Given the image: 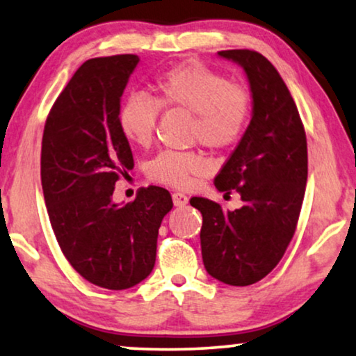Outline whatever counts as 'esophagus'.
<instances>
[{"label": "esophagus", "mask_w": 356, "mask_h": 356, "mask_svg": "<svg viewBox=\"0 0 356 356\" xmlns=\"http://www.w3.org/2000/svg\"><path fill=\"white\" fill-rule=\"evenodd\" d=\"M173 204L177 207H183V206H186L188 204V201H189V197L186 196V194H183V193H173Z\"/></svg>", "instance_id": "1"}]
</instances>
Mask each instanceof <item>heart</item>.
I'll return each mask as SVG.
<instances>
[{"instance_id": "heart-1", "label": "heart", "mask_w": 356, "mask_h": 356, "mask_svg": "<svg viewBox=\"0 0 356 356\" xmlns=\"http://www.w3.org/2000/svg\"><path fill=\"white\" fill-rule=\"evenodd\" d=\"M159 108L191 115V139L209 149H228L243 138L252 113V97L245 86L230 82L201 63H181L154 81V97L131 94L121 102L118 124L131 144L152 143ZM202 154L165 150L149 163L154 181L186 188L209 172Z\"/></svg>"}]
</instances>
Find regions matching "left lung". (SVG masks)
<instances>
[{
    "label": "left lung",
    "mask_w": 356,
    "mask_h": 356,
    "mask_svg": "<svg viewBox=\"0 0 356 356\" xmlns=\"http://www.w3.org/2000/svg\"><path fill=\"white\" fill-rule=\"evenodd\" d=\"M245 70L252 118L213 179L218 191H236L243 206L191 197L202 213L201 250L206 270L223 284L246 286L269 274L284 257L298 223L308 179V145L290 90L272 63L252 50H223Z\"/></svg>",
    "instance_id": "8db88e82"
}]
</instances>
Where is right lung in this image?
Returning a JSON list of instances; mask_svg holds the SVG:
<instances>
[{
  "label": "right lung",
  "instance_id": "obj_1",
  "mask_svg": "<svg viewBox=\"0 0 356 356\" xmlns=\"http://www.w3.org/2000/svg\"><path fill=\"white\" fill-rule=\"evenodd\" d=\"M136 55L87 60L58 95L42 138L40 177L48 217L63 254L90 284L126 290L154 269L167 189L149 186L124 206L115 183L134 167L118 124L121 95Z\"/></svg>",
  "mask_w": 356,
  "mask_h": 356
}]
</instances>
